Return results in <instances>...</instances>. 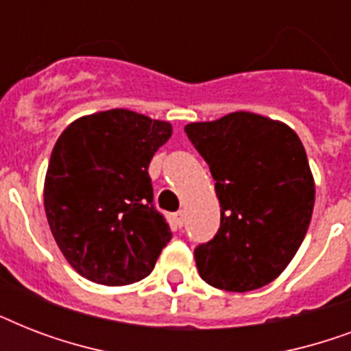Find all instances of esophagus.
I'll return each mask as SVG.
<instances>
[{
    "label": "esophagus",
    "instance_id": "obj_1",
    "mask_svg": "<svg viewBox=\"0 0 351 351\" xmlns=\"http://www.w3.org/2000/svg\"><path fill=\"white\" fill-rule=\"evenodd\" d=\"M184 222H186V215H184V211H178V213H175V224L178 226V228H182V226H184Z\"/></svg>",
    "mask_w": 351,
    "mask_h": 351
}]
</instances>
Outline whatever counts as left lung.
<instances>
[{
  "mask_svg": "<svg viewBox=\"0 0 351 351\" xmlns=\"http://www.w3.org/2000/svg\"><path fill=\"white\" fill-rule=\"evenodd\" d=\"M208 162L220 202V228L195 247L200 277L226 291L266 286L286 269L310 226L315 184L300 138L255 112L187 123Z\"/></svg>",
  "mask_w": 351,
  "mask_h": 351,
  "instance_id": "1",
  "label": "left lung"
}]
</instances>
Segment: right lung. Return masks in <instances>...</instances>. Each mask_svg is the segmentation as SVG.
<instances>
[{
	"instance_id": "obj_1",
	"label": "right lung",
	"mask_w": 351,
	"mask_h": 351,
	"mask_svg": "<svg viewBox=\"0 0 351 351\" xmlns=\"http://www.w3.org/2000/svg\"><path fill=\"white\" fill-rule=\"evenodd\" d=\"M171 131L167 121L111 109L60 134L43 202L58 247L82 277L123 286L153 271L173 233L154 208L147 169Z\"/></svg>"
}]
</instances>
